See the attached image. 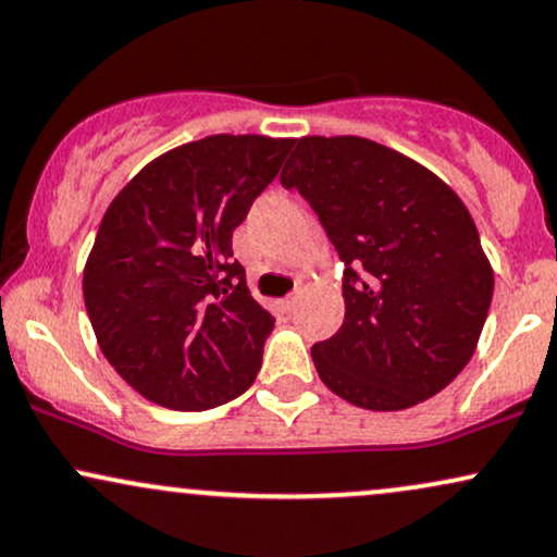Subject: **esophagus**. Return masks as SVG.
I'll use <instances>...</instances> for the list:
<instances>
[{
  "label": "esophagus",
  "instance_id": "obj_1",
  "mask_svg": "<svg viewBox=\"0 0 557 557\" xmlns=\"http://www.w3.org/2000/svg\"><path fill=\"white\" fill-rule=\"evenodd\" d=\"M281 305H284V310H286V312H292V310H294V305H297V294H289V297H286L284 301H281Z\"/></svg>",
  "mask_w": 557,
  "mask_h": 557
}]
</instances>
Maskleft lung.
Instances as JSON below:
<instances>
[{
  "label": "left lung",
  "mask_w": 557,
  "mask_h": 557,
  "mask_svg": "<svg viewBox=\"0 0 557 557\" xmlns=\"http://www.w3.org/2000/svg\"><path fill=\"white\" fill-rule=\"evenodd\" d=\"M281 173L346 265V318L312 346L320 380L367 410L429 400L468 367L493 268L468 206L444 181L361 136L297 139Z\"/></svg>",
  "instance_id": "1"
}]
</instances>
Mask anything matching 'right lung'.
<instances>
[{"instance_id":"1","label":"right lung","mask_w":557,"mask_h":557,"mask_svg":"<svg viewBox=\"0 0 557 557\" xmlns=\"http://www.w3.org/2000/svg\"><path fill=\"white\" fill-rule=\"evenodd\" d=\"M292 139L216 134L157 157L102 216L82 292L100 351L162 408L243 395L273 331L232 258V232Z\"/></svg>"}]
</instances>
